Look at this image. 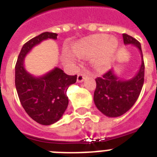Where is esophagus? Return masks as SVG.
Returning a JSON list of instances; mask_svg holds the SVG:
<instances>
[{"instance_id":"34e87169","label":"esophagus","mask_w":157,"mask_h":157,"mask_svg":"<svg viewBox=\"0 0 157 157\" xmlns=\"http://www.w3.org/2000/svg\"><path fill=\"white\" fill-rule=\"evenodd\" d=\"M87 77H88V74H86V73L78 74V76H77V82L81 83V82H82L85 79L87 78Z\"/></svg>"}]
</instances>
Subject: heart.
<instances>
[{"instance_id": "obj_1", "label": "heart", "mask_w": 157, "mask_h": 157, "mask_svg": "<svg viewBox=\"0 0 157 157\" xmlns=\"http://www.w3.org/2000/svg\"><path fill=\"white\" fill-rule=\"evenodd\" d=\"M117 46L118 42L116 38H109L106 34H94L76 41L71 46V50L76 56H93L94 66L99 71H103L110 66ZM65 57L68 60L74 59L70 54H66Z\"/></svg>"}]
</instances>
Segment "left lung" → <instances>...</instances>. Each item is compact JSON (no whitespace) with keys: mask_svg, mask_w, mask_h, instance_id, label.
<instances>
[{"mask_svg":"<svg viewBox=\"0 0 157 157\" xmlns=\"http://www.w3.org/2000/svg\"><path fill=\"white\" fill-rule=\"evenodd\" d=\"M124 45H132L139 49L141 54V66L132 78L122 80L113 69L103 77L95 79L96 89L94 102L103 115L108 117H121L129 111L139 98L144 82V62L140 43L127 34H123Z\"/></svg>","mask_w":157,"mask_h":157,"instance_id":"1","label":"left lung"}]
</instances>
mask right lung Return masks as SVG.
<instances>
[{"label":"right lung","mask_w":157,"mask_h":157,"mask_svg":"<svg viewBox=\"0 0 157 157\" xmlns=\"http://www.w3.org/2000/svg\"><path fill=\"white\" fill-rule=\"evenodd\" d=\"M58 34L45 32L25 43L15 65V87L18 98L28 115L43 125L59 121L68 105L67 90L76 83V75L69 76L54 67L41 76H34L24 67V59L34 46L47 39L56 40Z\"/></svg>","instance_id":"obj_1"}]
</instances>
